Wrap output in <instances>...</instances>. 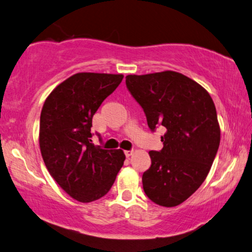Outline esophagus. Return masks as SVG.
Instances as JSON below:
<instances>
[{
  "label": "esophagus",
  "instance_id": "esophagus-1",
  "mask_svg": "<svg viewBox=\"0 0 252 252\" xmlns=\"http://www.w3.org/2000/svg\"><path fill=\"white\" fill-rule=\"evenodd\" d=\"M132 153H133V150H126V151H125V155H126V157H127V158H129L130 156H132Z\"/></svg>",
  "mask_w": 252,
  "mask_h": 252
}]
</instances>
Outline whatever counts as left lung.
<instances>
[{
	"mask_svg": "<svg viewBox=\"0 0 252 252\" xmlns=\"http://www.w3.org/2000/svg\"><path fill=\"white\" fill-rule=\"evenodd\" d=\"M126 89L141 105L152 132L164 126L163 148L150 151L142 176L148 198L176 207L202 185L220 144L216 106L201 85L173 71L126 76Z\"/></svg>",
	"mask_w": 252,
	"mask_h": 252,
	"instance_id": "8db88e82",
	"label": "left lung"
}]
</instances>
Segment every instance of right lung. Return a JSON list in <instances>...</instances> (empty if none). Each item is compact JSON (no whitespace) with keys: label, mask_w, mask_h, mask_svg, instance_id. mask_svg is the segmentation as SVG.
Wrapping results in <instances>:
<instances>
[{"label":"right lung","mask_w":252,"mask_h":252,"mask_svg":"<svg viewBox=\"0 0 252 252\" xmlns=\"http://www.w3.org/2000/svg\"><path fill=\"white\" fill-rule=\"evenodd\" d=\"M122 79V74L76 73L59 84L42 108V158L58 185L80 202L108 193L125 162L120 149L105 150L91 140L93 116Z\"/></svg>","instance_id":"obj_1"}]
</instances>
